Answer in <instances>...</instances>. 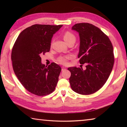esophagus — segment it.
Listing matches in <instances>:
<instances>
[{
    "mask_svg": "<svg viewBox=\"0 0 127 127\" xmlns=\"http://www.w3.org/2000/svg\"><path fill=\"white\" fill-rule=\"evenodd\" d=\"M66 70V68L65 67H64V66H63V67L62 68V71H64V70Z\"/></svg>",
    "mask_w": 127,
    "mask_h": 127,
    "instance_id": "esophagus-1",
    "label": "esophagus"
}]
</instances>
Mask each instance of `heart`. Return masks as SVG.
<instances>
[{
  "instance_id": "obj_1",
  "label": "heart",
  "mask_w": 127,
  "mask_h": 127,
  "mask_svg": "<svg viewBox=\"0 0 127 127\" xmlns=\"http://www.w3.org/2000/svg\"><path fill=\"white\" fill-rule=\"evenodd\" d=\"M64 40L66 43L71 41H76V36H74V34L69 31H66L65 33L64 34L63 36ZM72 58L71 55H63L61 56L58 58V61L61 64H66L67 63L69 59Z\"/></svg>"
}]
</instances>
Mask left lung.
Here are the masks:
<instances>
[{
    "label": "left lung",
    "mask_w": 127,
    "mask_h": 127,
    "mask_svg": "<svg viewBox=\"0 0 127 127\" xmlns=\"http://www.w3.org/2000/svg\"><path fill=\"white\" fill-rule=\"evenodd\" d=\"M72 30L79 33L78 57L79 63L85 64L86 69L68 68L71 73L70 87L79 94H94L104 85L113 69L114 57L112 44L101 30L90 23H77Z\"/></svg>",
    "instance_id": "1"
}]
</instances>
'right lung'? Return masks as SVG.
<instances>
[{"mask_svg": "<svg viewBox=\"0 0 127 127\" xmlns=\"http://www.w3.org/2000/svg\"><path fill=\"white\" fill-rule=\"evenodd\" d=\"M63 25H34L22 31L13 47L11 59L15 74L27 91L37 96L53 92L62 69L52 63L46 66L41 54L49 52L53 35Z\"/></svg>", "mask_w": 127, "mask_h": 127, "instance_id": "1", "label": "right lung"}]
</instances>
